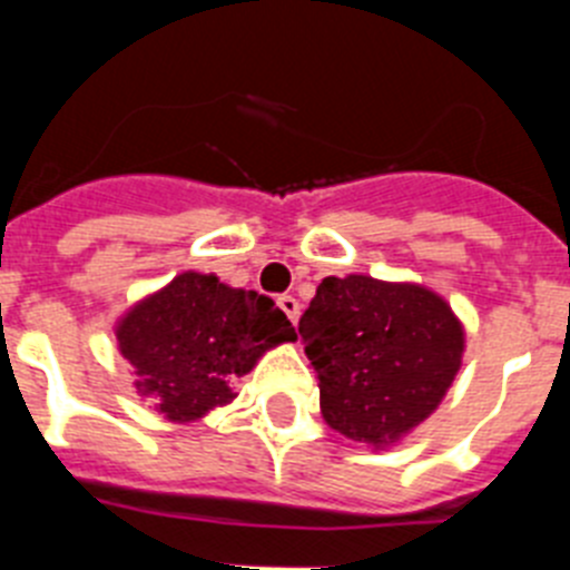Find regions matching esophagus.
I'll return each instance as SVG.
<instances>
[{
	"label": "esophagus",
	"instance_id": "esophagus-1",
	"mask_svg": "<svg viewBox=\"0 0 570 570\" xmlns=\"http://www.w3.org/2000/svg\"><path fill=\"white\" fill-rule=\"evenodd\" d=\"M276 302H279V308L285 311V316H288V320L296 325V322H299V302H296L291 294H282Z\"/></svg>",
	"mask_w": 570,
	"mask_h": 570
}]
</instances>
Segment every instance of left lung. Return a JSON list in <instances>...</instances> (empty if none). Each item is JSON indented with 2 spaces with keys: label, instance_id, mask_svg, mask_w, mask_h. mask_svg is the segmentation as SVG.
Instances as JSON below:
<instances>
[{
  "label": "left lung",
  "instance_id": "obj_1",
  "mask_svg": "<svg viewBox=\"0 0 570 570\" xmlns=\"http://www.w3.org/2000/svg\"><path fill=\"white\" fill-rule=\"evenodd\" d=\"M322 416L382 448L434 414L462 360V325L420 285L325 276L299 320Z\"/></svg>",
  "mask_w": 570,
  "mask_h": 570
}]
</instances>
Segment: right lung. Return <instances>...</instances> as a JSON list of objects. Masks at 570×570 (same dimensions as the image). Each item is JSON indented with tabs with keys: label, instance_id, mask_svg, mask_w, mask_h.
Wrapping results in <instances>:
<instances>
[{
	"label": "right lung",
	"instance_id": "right-lung-1",
	"mask_svg": "<svg viewBox=\"0 0 570 570\" xmlns=\"http://www.w3.org/2000/svg\"><path fill=\"white\" fill-rule=\"evenodd\" d=\"M116 340L136 367V391L168 420L190 422L234 400L230 382L296 331L271 296L179 274L119 322Z\"/></svg>",
	"mask_w": 570,
	"mask_h": 570
}]
</instances>
